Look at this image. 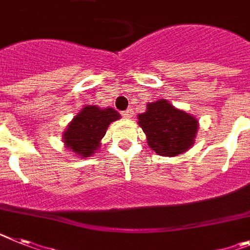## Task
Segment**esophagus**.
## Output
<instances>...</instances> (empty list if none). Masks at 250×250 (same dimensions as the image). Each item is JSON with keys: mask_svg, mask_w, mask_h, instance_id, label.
Masks as SVG:
<instances>
[{"mask_svg": "<svg viewBox=\"0 0 250 250\" xmlns=\"http://www.w3.org/2000/svg\"><path fill=\"white\" fill-rule=\"evenodd\" d=\"M133 115H134L133 108H127V110L123 111V116L124 117H127V119H130V117H133Z\"/></svg>", "mask_w": 250, "mask_h": 250, "instance_id": "1", "label": "esophagus"}]
</instances>
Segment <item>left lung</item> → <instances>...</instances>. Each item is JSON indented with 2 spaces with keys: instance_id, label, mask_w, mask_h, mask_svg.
Returning a JSON list of instances; mask_svg holds the SVG:
<instances>
[{
  "instance_id": "left-lung-1",
  "label": "left lung",
  "mask_w": 250,
  "mask_h": 250,
  "mask_svg": "<svg viewBox=\"0 0 250 250\" xmlns=\"http://www.w3.org/2000/svg\"><path fill=\"white\" fill-rule=\"evenodd\" d=\"M146 107V112L138 116V124L157 154L174 157L191 148L198 129L195 117L177 110L166 100L148 104Z\"/></svg>"
}]
</instances>
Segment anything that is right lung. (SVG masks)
<instances>
[{"instance_id": "obj_1", "label": "right lung", "mask_w": 250, "mask_h": 250, "mask_svg": "<svg viewBox=\"0 0 250 250\" xmlns=\"http://www.w3.org/2000/svg\"><path fill=\"white\" fill-rule=\"evenodd\" d=\"M117 119H120V114L114 108L86 106L68 125L63 134L64 143L78 155L89 157L100 146L108 125Z\"/></svg>"}]
</instances>
